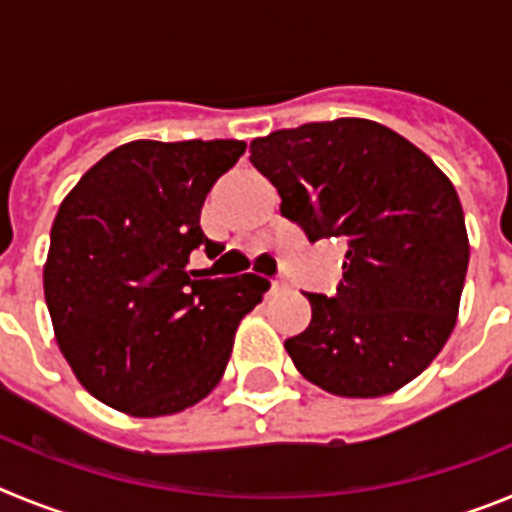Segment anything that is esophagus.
<instances>
[{"label":"esophagus","instance_id":"esophagus-1","mask_svg":"<svg viewBox=\"0 0 512 512\" xmlns=\"http://www.w3.org/2000/svg\"><path fill=\"white\" fill-rule=\"evenodd\" d=\"M284 289H287L284 279H271V292H284Z\"/></svg>","mask_w":512,"mask_h":512}]
</instances>
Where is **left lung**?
Masks as SVG:
<instances>
[{
	"mask_svg": "<svg viewBox=\"0 0 512 512\" xmlns=\"http://www.w3.org/2000/svg\"><path fill=\"white\" fill-rule=\"evenodd\" d=\"M251 164L310 243L346 246L336 295L310 292V325L284 341L302 377L338 397L413 382L449 341L467 279V225L449 176L361 117L274 130L253 140Z\"/></svg>",
	"mask_w": 512,
	"mask_h": 512,
	"instance_id": "8db88e82",
	"label": "left lung"
}]
</instances>
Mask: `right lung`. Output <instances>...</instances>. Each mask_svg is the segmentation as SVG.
I'll use <instances>...</instances> for the list:
<instances>
[{
	"label": "right lung",
	"mask_w": 512,
	"mask_h": 512,
	"mask_svg": "<svg viewBox=\"0 0 512 512\" xmlns=\"http://www.w3.org/2000/svg\"><path fill=\"white\" fill-rule=\"evenodd\" d=\"M243 140H133L110 151L61 202L43 269L61 354L99 402L135 418L192 408L223 377L235 328L269 282L202 279L194 248L212 184Z\"/></svg>",
	"instance_id": "obj_1"
}]
</instances>
